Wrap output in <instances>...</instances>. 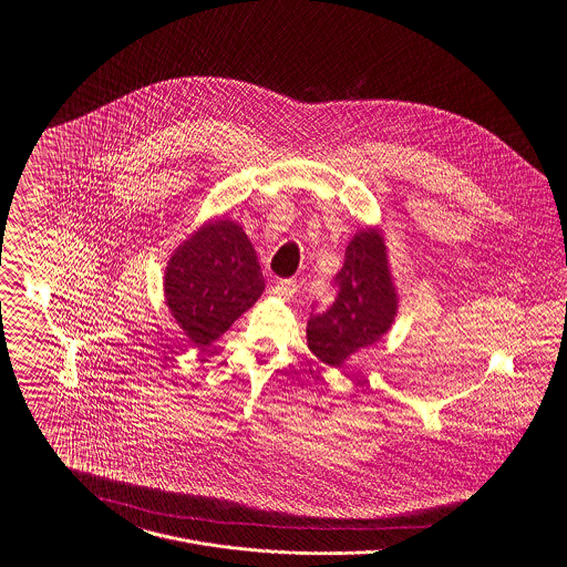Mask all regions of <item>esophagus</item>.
<instances>
[{
	"mask_svg": "<svg viewBox=\"0 0 567 567\" xmlns=\"http://www.w3.org/2000/svg\"><path fill=\"white\" fill-rule=\"evenodd\" d=\"M297 282L296 280H278L274 285V296L282 297V299H293L297 296Z\"/></svg>",
	"mask_w": 567,
	"mask_h": 567,
	"instance_id": "1",
	"label": "esophagus"
}]
</instances>
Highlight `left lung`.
Segmentation results:
<instances>
[{"label": "left lung", "mask_w": 567, "mask_h": 567, "mask_svg": "<svg viewBox=\"0 0 567 567\" xmlns=\"http://www.w3.org/2000/svg\"><path fill=\"white\" fill-rule=\"evenodd\" d=\"M333 285L338 296L324 312L310 315L306 333L310 351L327 365L342 368L354 352L378 342L398 315L386 246L378 229L354 234Z\"/></svg>", "instance_id": "left-lung-1"}]
</instances>
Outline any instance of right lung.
<instances>
[{
	"instance_id": "add662e5",
	"label": "right lung",
	"mask_w": 567,
	"mask_h": 567,
	"mask_svg": "<svg viewBox=\"0 0 567 567\" xmlns=\"http://www.w3.org/2000/svg\"><path fill=\"white\" fill-rule=\"evenodd\" d=\"M165 303L195 347L218 340L261 297L266 280L243 227L208 220L167 261Z\"/></svg>"
}]
</instances>
